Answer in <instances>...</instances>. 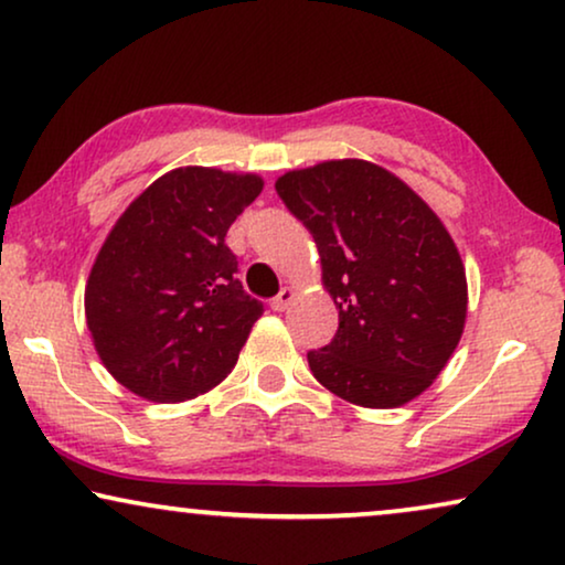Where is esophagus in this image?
<instances>
[{
    "instance_id": "34e87169",
    "label": "esophagus",
    "mask_w": 565,
    "mask_h": 565,
    "mask_svg": "<svg viewBox=\"0 0 565 565\" xmlns=\"http://www.w3.org/2000/svg\"><path fill=\"white\" fill-rule=\"evenodd\" d=\"M295 297H297V291L291 289V287H284L281 291H278V297L274 299V302H270V307H274L276 312H287L289 307H291V302H295Z\"/></svg>"
}]
</instances>
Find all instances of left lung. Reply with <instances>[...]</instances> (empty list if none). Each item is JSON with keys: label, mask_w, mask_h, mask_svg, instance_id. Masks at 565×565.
Here are the masks:
<instances>
[{"label": "left lung", "mask_w": 565, "mask_h": 565, "mask_svg": "<svg viewBox=\"0 0 565 565\" xmlns=\"http://www.w3.org/2000/svg\"><path fill=\"white\" fill-rule=\"evenodd\" d=\"M276 193L310 230L338 333L310 351L315 380L361 408L426 393L460 343L468 278L452 235L408 183L370 160L289 170Z\"/></svg>", "instance_id": "1"}]
</instances>
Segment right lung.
I'll use <instances>...</instances> for the list:
<instances>
[{
  "instance_id": "right-lung-1",
  "label": "right lung",
  "mask_w": 565,
  "mask_h": 565,
  "mask_svg": "<svg viewBox=\"0 0 565 565\" xmlns=\"http://www.w3.org/2000/svg\"><path fill=\"white\" fill-rule=\"evenodd\" d=\"M263 191L255 172L185 164L126 206L93 263L85 318L110 377L152 403H183L235 370L258 299L237 281L227 230Z\"/></svg>"
}]
</instances>
